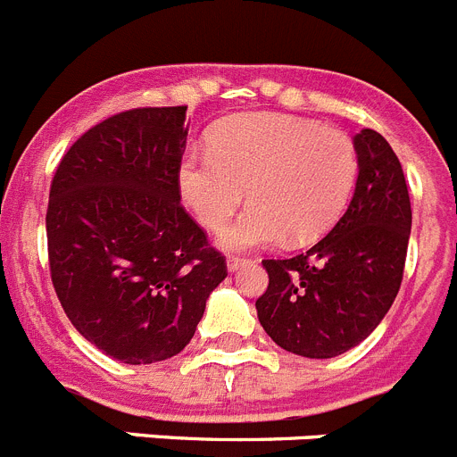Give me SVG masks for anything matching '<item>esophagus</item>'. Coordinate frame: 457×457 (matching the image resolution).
Masks as SVG:
<instances>
[{
	"label": "esophagus",
	"mask_w": 457,
	"mask_h": 457,
	"mask_svg": "<svg viewBox=\"0 0 457 457\" xmlns=\"http://www.w3.org/2000/svg\"><path fill=\"white\" fill-rule=\"evenodd\" d=\"M249 258L245 256H228L226 258V268H228V272H236V270H240L242 265H247Z\"/></svg>",
	"instance_id": "obj_1"
}]
</instances>
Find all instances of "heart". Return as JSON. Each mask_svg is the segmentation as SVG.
I'll use <instances>...</instances> for the list:
<instances>
[{"label":"heart","mask_w":457,"mask_h":457,"mask_svg":"<svg viewBox=\"0 0 457 457\" xmlns=\"http://www.w3.org/2000/svg\"><path fill=\"white\" fill-rule=\"evenodd\" d=\"M359 157L341 130L277 112H247L210 132L208 153H187L179 187L194 217L217 231L237 205L252 201L220 236L226 249L306 242L341 217L353 196Z\"/></svg>","instance_id":"1"}]
</instances>
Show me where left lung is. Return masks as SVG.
<instances>
[{"label":"left lung","instance_id":"1","mask_svg":"<svg viewBox=\"0 0 457 457\" xmlns=\"http://www.w3.org/2000/svg\"><path fill=\"white\" fill-rule=\"evenodd\" d=\"M359 173L348 210L306 253L263 261L268 290L258 320L278 348L332 359L364 341L403 281L411 208L389 141L364 128L353 139Z\"/></svg>","mask_w":457,"mask_h":457}]
</instances>
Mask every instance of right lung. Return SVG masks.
I'll return each mask as SVG.
<instances>
[{"mask_svg": "<svg viewBox=\"0 0 457 457\" xmlns=\"http://www.w3.org/2000/svg\"><path fill=\"white\" fill-rule=\"evenodd\" d=\"M187 107H144L84 132L47 204L56 297L87 341L153 364L192 341L226 261L180 205Z\"/></svg>", "mask_w": 457, "mask_h": 457, "instance_id": "obj_1", "label": "right lung"}]
</instances>
